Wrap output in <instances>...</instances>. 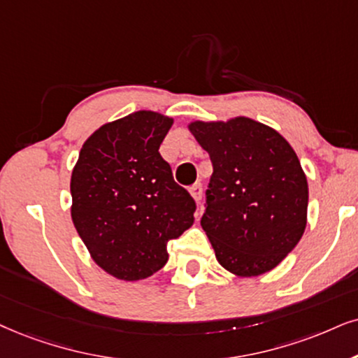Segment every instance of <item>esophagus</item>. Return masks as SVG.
Listing matches in <instances>:
<instances>
[{
  "mask_svg": "<svg viewBox=\"0 0 358 358\" xmlns=\"http://www.w3.org/2000/svg\"><path fill=\"white\" fill-rule=\"evenodd\" d=\"M189 193H192V196L194 198V201L198 203V205H200V201H201V194H203V187H201V183H194L192 188H189Z\"/></svg>",
  "mask_w": 358,
  "mask_h": 358,
  "instance_id": "34e87169",
  "label": "esophagus"
}]
</instances>
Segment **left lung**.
<instances>
[{"label":"left lung","mask_w":358,"mask_h":358,"mask_svg":"<svg viewBox=\"0 0 358 358\" xmlns=\"http://www.w3.org/2000/svg\"><path fill=\"white\" fill-rule=\"evenodd\" d=\"M189 130L213 164L201 226L216 259L241 278L274 269L307 223L309 188L296 152L274 129L248 117L198 120Z\"/></svg>","instance_id":"1"}]
</instances>
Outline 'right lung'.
<instances>
[{
    "label": "right lung",
    "instance_id": "add662e5",
    "mask_svg": "<svg viewBox=\"0 0 358 358\" xmlns=\"http://www.w3.org/2000/svg\"><path fill=\"white\" fill-rule=\"evenodd\" d=\"M171 124L138 110L102 125L72 170V223L92 259L117 279L160 271L169 261L166 243L193 224L196 203L158 152Z\"/></svg>",
    "mask_w": 358,
    "mask_h": 358
}]
</instances>
